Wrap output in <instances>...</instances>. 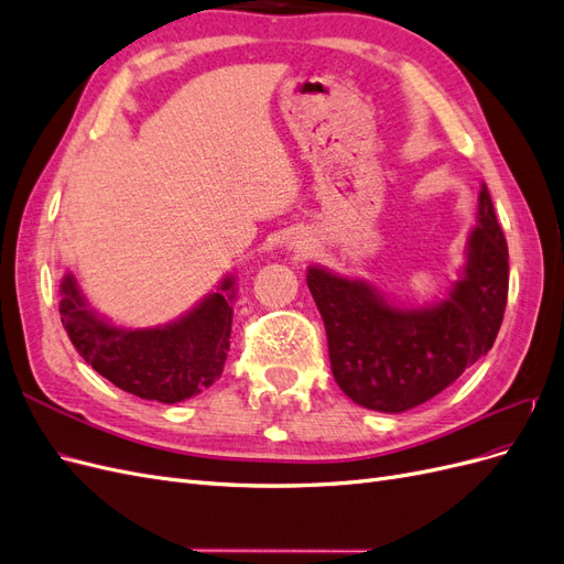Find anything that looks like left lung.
<instances>
[{
	"label": "left lung",
	"mask_w": 564,
	"mask_h": 564,
	"mask_svg": "<svg viewBox=\"0 0 564 564\" xmlns=\"http://www.w3.org/2000/svg\"><path fill=\"white\" fill-rule=\"evenodd\" d=\"M477 220L464 278L447 299L425 308H395L365 282L308 270L332 373L355 404L406 412L452 386L494 346L508 299V245L487 185Z\"/></svg>",
	"instance_id": "obj_1"
}]
</instances>
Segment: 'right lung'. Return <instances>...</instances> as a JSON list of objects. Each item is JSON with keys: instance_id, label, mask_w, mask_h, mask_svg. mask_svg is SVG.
<instances>
[{"instance_id": "obj_1", "label": "right lung", "mask_w": 564, "mask_h": 564, "mask_svg": "<svg viewBox=\"0 0 564 564\" xmlns=\"http://www.w3.org/2000/svg\"><path fill=\"white\" fill-rule=\"evenodd\" d=\"M232 280L193 313L162 329H117L87 311L75 280L61 284V322L73 346L100 377L135 398L174 404L212 386L230 348Z\"/></svg>"}]
</instances>
